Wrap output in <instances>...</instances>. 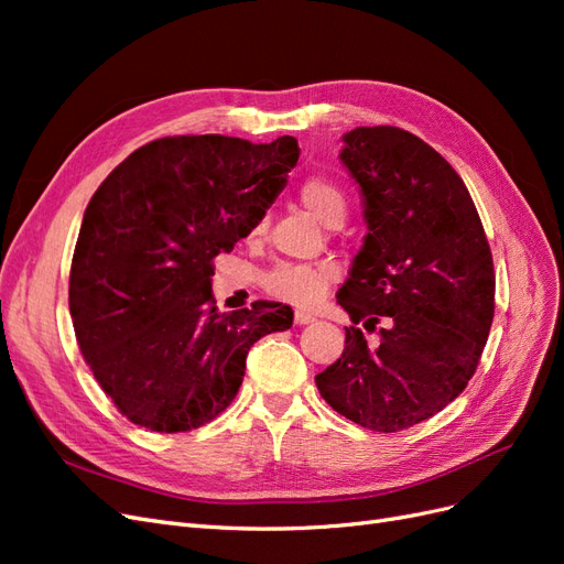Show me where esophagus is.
<instances>
[{"label":"esophagus","instance_id":"esophagus-1","mask_svg":"<svg viewBox=\"0 0 564 564\" xmlns=\"http://www.w3.org/2000/svg\"><path fill=\"white\" fill-rule=\"evenodd\" d=\"M294 322H296V324H311V322H315V315L305 313V311H296V313H294Z\"/></svg>","mask_w":564,"mask_h":564}]
</instances>
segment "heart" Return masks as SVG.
<instances>
[{"label": "heart", "instance_id": "1", "mask_svg": "<svg viewBox=\"0 0 564 564\" xmlns=\"http://www.w3.org/2000/svg\"><path fill=\"white\" fill-rule=\"evenodd\" d=\"M299 197L303 207L308 209L322 226L338 228L346 220V214H348L346 195L329 178L313 176L308 181H303ZM265 228H268V216H261L251 226L249 235L261 237ZM338 278H340V270L327 261L315 263V265H280L272 272H268L263 286L272 299L299 305V308H308V305H315L324 294L329 292V289L338 282Z\"/></svg>", "mask_w": 564, "mask_h": 564}]
</instances>
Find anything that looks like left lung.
<instances>
[{
  "mask_svg": "<svg viewBox=\"0 0 564 564\" xmlns=\"http://www.w3.org/2000/svg\"><path fill=\"white\" fill-rule=\"evenodd\" d=\"M344 141L369 232L336 294L352 319L346 348L315 383L340 416L398 433L442 412L473 379L497 278L468 187L437 150L398 127H357Z\"/></svg>",
  "mask_w": 564,
  "mask_h": 564,
  "instance_id": "obj_1",
  "label": "left lung"
}]
</instances>
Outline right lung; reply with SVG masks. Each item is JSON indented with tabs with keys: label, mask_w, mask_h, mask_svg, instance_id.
Masks as SVG:
<instances>
[{
	"label": "right lung",
	"mask_w": 564,
	"mask_h": 564,
	"mask_svg": "<svg viewBox=\"0 0 564 564\" xmlns=\"http://www.w3.org/2000/svg\"><path fill=\"white\" fill-rule=\"evenodd\" d=\"M299 162L294 135H166L117 164L94 193L73 253L67 303L79 350L119 414L187 433L226 412L249 348L292 327L261 303L220 313L214 259L232 251Z\"/></svg>",
	"instance_id": "add662e5"
}]
</instances>
